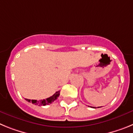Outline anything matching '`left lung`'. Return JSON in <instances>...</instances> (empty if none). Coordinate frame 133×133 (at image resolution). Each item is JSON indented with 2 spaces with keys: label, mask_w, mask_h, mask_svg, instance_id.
<instances>
[{
  "label": "left lung",
  "mask_w": 133,
  "mask_h": 133,
  "mask_svg": "<svg viewBox=\"0 0 133 133\" xmlns=\"http://www.w3.org/2000/svg\"><path fill=\"white\" fill-rule=\"evenodd\" d=\"M92 108H95V107H92Z\"/></svg>",
  "instance_id": "left-lung-1"
}]
</instances>
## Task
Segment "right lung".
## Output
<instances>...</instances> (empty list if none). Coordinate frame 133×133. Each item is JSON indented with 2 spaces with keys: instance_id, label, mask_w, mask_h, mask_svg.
<instances>
[{
  "instance_id": "1",
  "label": "right lung",
  "mask_w": 133,
  "mask_h": 133,
  "mask_svg": "<svg viewBox=\"0 0 133 133\" xmlns=\"http://www.w3.org/2000/svg\"><path fill=\"white\" fill-rule=\"evenodd\" d=\"M59 95L60 91H57L52 96H51V97H49L47 98H46V99L37 101V100H30L26 98V101H27L29 103L31 102L32 104H35V105H38V106H45V105H47V104H50V103H52V102L55 101V100L57 99V98L59 97Z\"/></svg>"
}]
</instances>
